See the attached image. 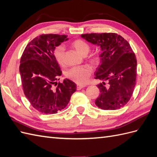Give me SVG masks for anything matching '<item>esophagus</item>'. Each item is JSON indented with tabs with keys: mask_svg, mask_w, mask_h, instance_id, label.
I'll list each match as a JSON object with an SVG mask.
<instances>
[{
	"mask_svg": "<svg viewBox=\"0 0 157 157\" xmlns=\"http://www.w3.org/2000/svg\"><path fill=\"white\" fill-rule=\"evenodd\" d=\"M85 87V86H83V85H77V86H76V90H81V89H83V88Z\"/></svg>",
	"mask_w": 157,
	"mask_h": 157,
	"instance_id": "1",
	"label": "esophagus"
}]
</instances>
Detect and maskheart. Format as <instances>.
<instances>
[{"label":"heart","mask_w":157,"mask_h":157,"mask_svg":"<svg viewBox=\"0 0 157 157\" xmlns=\"http://www.w3.org/2000/svg\"><path fill=\"white\" fill-rule=\"evenodd\" d=\"M72 48H74L76 51L79 55L82 56H86L90 51V46L86 42L81 39H77L74 40L71 43ZM53 55L56 62L60 65H64V48L63 46L60 45L55 48L53 51ZM100 60V57L98 55L95 54L92 55L90 58V62L96 65ZM92 72V68L89 66H79L71 68L67 72V76L72 80V81L78 84L84 85L85 84Z\"/></svg>","instance_id":"obj_1"}]
</instances>
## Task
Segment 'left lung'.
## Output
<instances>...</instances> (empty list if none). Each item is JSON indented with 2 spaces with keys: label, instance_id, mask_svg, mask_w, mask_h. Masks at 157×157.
<instances>
[{
  "label": "left lung",
  "instance_id": "1",
  "mask_svg": "<svg viewBox=\"0 0 157 157\" xmlns=\"http://www.w3.org/2000/svg\"><path fill=\"white\" fill-rule=\"evenodd\" d=\"M83 39L100 47V64L94 72L100 96L95 105L103 110H117L131 98L136 85L137 62L129 43L116 33L82 34Z\"/></svg>",
  "mask_w": 157,
  "mask_h": 157
}]
</instances>
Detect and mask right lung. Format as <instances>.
Wrapping results in <instances>:
<instances>
[{"mask_svg": "<svg viewBox=\"0 0 157 157\" xmlns=\"http://www.w3.org/2000/svg\"><path fill=\"white\" fill-rule=\"evenodd\" d=\"M66 35L42 34L26 46L21 59L19 71L26 97L33 107L44 114H56L66 107L76 84L69 79L56 81L62 75L53 51Z\"/></svg>", "mask_w": 157, "mask_h": 157, "instance_id": "1", "label": "right lung"}]
</instances>
